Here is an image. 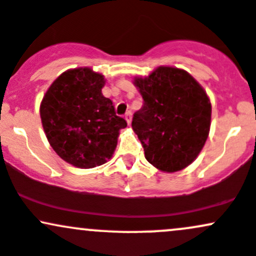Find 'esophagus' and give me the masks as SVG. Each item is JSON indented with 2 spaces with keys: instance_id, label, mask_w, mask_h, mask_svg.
<instances>
[{
  "instance_id": "1",
  "label": "esophagus",
  "mask_w": 256,
  "mask_h": 256,
  "mask_svg": "<svg viewBox=\"0 0 256 256\" xmlns=\"http://www.w3.org/2000/svg\"><path fill=\"white\" fill-rule=\"evenodd\" d=\"M124 118H126V120H127L128 124H130V123H132V112L128 111L127 114H124Z\"/></svg>"
}]
</instances>
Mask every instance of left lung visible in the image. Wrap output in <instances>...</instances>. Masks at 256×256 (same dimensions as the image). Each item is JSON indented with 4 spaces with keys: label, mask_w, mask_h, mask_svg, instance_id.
<instances>
[{
    "label": "left lung",
    "mask_w": 256,
    "mask_h": 256,
    "mask_svg": "<svg viewBox=\"0 0 256 256\" xmlns=\"http://www.w3.org/2000/svg\"><path fill=\"white\" fill-rule=\"evenodd\" d=\"M134 85L144 105L132 128L144 148L145 158L164 172H177L198 158L208 136L211 102L202 86L186 70L158 67Z\"/></svg>",
    "instance_id": "obj_1"
}]
</instances>
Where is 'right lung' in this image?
<instances>
[{
    "instance_id": "add662e5",
    "label": "right lung",
    "mask_w": 256,
    "mask_h": 256,
    "mask_svg": "<svg viewBox=\"0 0 256 256\" xmlns=\"http://www.w3.org/2000/svg\"><path fill=\"white\" fill-rule=\"evenodd\" d=\"M105 82L92 68L68 70L41 101V122L52 149L79 168H92L110 160L120 130L127 127L112 101L101 92Z\"/></svg>"
}]
</instances>
